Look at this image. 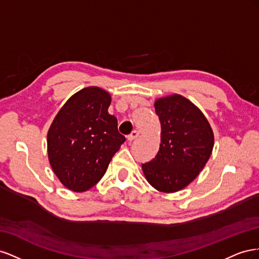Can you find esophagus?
I'll return each instance as SVG.
<instances>
[{"instance_id":"obj_1","label":"esophagus","mask_w":259,"mask_h":259,"mask_svg":"<svg viewBox=\"0 0 259 259\" xmlns=\"http://www.w3.org/2000/svg\"><path fill=\"white\" fill-rule=\"evenodd\" d=\"M138 136H139L138 131H133L131 134L127 136V140H130V142H133V140H135Z\"/></svg>"}]
</instances>
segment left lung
Returning a JSON list of instances; mask_svg holds the SVG:
<instances>
[{
	"label": "left lung",
	"instance_id": "obj_1",
	"mask_svg": "<svg viewBox=\"0 0 259 259\" xmlns=\"http://www.w3.org/2000/svg\"><path fill=\"white\" fill-rule=\"evenodd\" d=\"M154 108L161 123V144L155 158L143 164V171L156 190L176 192L205 166L214 134L200 109L182 95L156 99Z\"/></svg>",
	"mask_w": 259,
	"mask_h": 259
}]
</instances>
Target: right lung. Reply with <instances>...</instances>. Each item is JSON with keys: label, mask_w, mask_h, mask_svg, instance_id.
I'll return each mask as SVG.
<instances>
[{"label": "right lung", "mask_w": 259, "mask_h": 259, "mask_svg": "<svg viewBox=\"0 0 259 259\" xmlns=\"http://www.w3.org/2000/svg\"><path fill=\"white\" fill-rule=\"evenodd\" d=\"M110 103L109 93L90 86L70 97L51 125L49 160L70 190L83 192L95 186L125 142L116 117L108 113Z\"/></svg>", "instance_id": "right-lung-1"}]
</instances>
